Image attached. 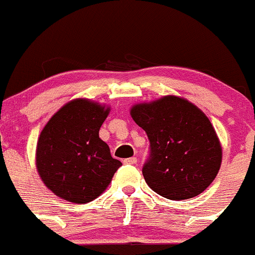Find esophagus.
Here are the masks:
<instances>
[{"mask_svg":"<svg viewBox=\"0 0 255 255\" xmlns=\"http://www.w3.org/2000/svg\"><path fill=\"white\" fill-rule=\"evenodd\" d=\"M123 163H125V164H135V163H137V158L135 157L127 158V159L123 160Z\"/></svg>","mask_w":255,"mask_h":255,"instance_id":"obj_1","label":"esophagus"}]
</instances>
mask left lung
Wrapping results in <instances>:
<instances>
[{
  "label": "left lung",
  "mask_w": 255,
  "mask_h": 255,
  "mask_svg": "<svg viewBox=\"0 0 255 255\" xmlns=\"http://www.w3.org/2000/svg\"><path fill=\"white\" fill-rule=\"evenodd\" d=\"M130 116L149 139L142 173L155 193L183 201L209 187L221 168L222 148L201 110L183 98L167 96L134 106Z\"/></svg>",
  "instance_id": "left-lung-1"
}]
</instances>
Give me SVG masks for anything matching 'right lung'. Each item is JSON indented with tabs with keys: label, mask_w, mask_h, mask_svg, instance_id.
<instances>
[{
	"label": "right lung",
	"mask_w": 255,
	"mask_h": 255,
	"mask_svg": "<svg viewBox=\"0 0 255 255\" xmlns=\"http://www.w3.org/2000/svg\"><path fill=\"white\" fill-rule=\"evenodd\" d=\"M108 111L88 100H76L63 106L42 129L37 169L56 196L80 204L93 201L122 165L98 135Z\"/></svg>",
	"instance_id": "1"
}]
</instances>
